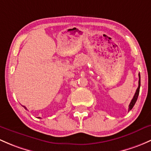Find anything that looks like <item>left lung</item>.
<instances>
[{
  "label": "left lung",
  "instance_id": "1",
  "mask_svg": "<svg viewBox=\"0 0 151 151\" xmlns=\"http://www.w3.org/2000/svg\"><path fill=\"white\" fill-rule=\"evenodd\" d=\"M139 88H140V75H139V74L138 88H137V90H136L135 93H134V97H133L132 100L131 102H130V104L129 105V111L130 110H131L132 109L133 106H134V104H135L136 101H137V98H138V96H139Z\"/></svg>",
  "mask_w": 151,
  "mask_h": 151
}]
</instances>
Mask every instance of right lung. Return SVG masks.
Here are the masks:
<instances>
[{
    "label": "right lung",
    "instance_id": "right-lung-1",
    "mask_svg": "<svg viewBox=\"0 0 151 151\" xmlns=\"http://www.w3.org/2000/svg\"><path fill=\"white\" fill-rule=\"evenodd\" d=\"M24 109H26V107H24Z\"/></svg>",
    "mask_w": 151,
    "mask_h": 151
}]
</instances>
